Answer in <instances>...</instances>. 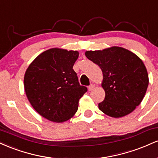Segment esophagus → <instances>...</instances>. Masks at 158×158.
<instances>
[{
  "label": "esophagus",
  "mask_w": 158,
  "mask_h": 158,
  "mask_svg": "<svg viewBox=\"0 0 158 158\" xmlns=\"http://www.w3.org/2000/svg\"><path fill=\"white\" fill-rule=\"evenodd\" d=\"M94 88H95V85H94V84H91L90 85V86H88V90H93L94 89Z\"/></svg>",
  "instance_id": "obj_1"
}]
</instances>
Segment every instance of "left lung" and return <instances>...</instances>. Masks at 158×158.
<instances>
[{"mask_svg":"<svg viewBox=\"0 0 158 158\" xmlns=\"http://www.w3.org/2000/svg\"><path fill=\"white\" fill-rule=\"evenodd\" d=\"M85 56L102 71L106 97L99 103V110L114 118L134 111L142 102L148 85V72L143 61L130 50L117 46L88 50Z\"/></svg>","mask_w":158,"mask_h":158,"instance_id":"1","label":"left lung"}]
</instances>
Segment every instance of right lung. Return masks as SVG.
<instances>
[{"instance_id": "1", "label": "right lung", "mask_w": 158, "mask_h": 158, "mask_svg": "<svg viewBox=\"0 0 158 158\" xmlns=\"http://www.w3.org/2000/svg\"><path fill=\"white\" fill-rule=\"evenodd\" d=\"M77 50L51 48L41 52L24 74L25 93L32 108L41 117L63 123L77 113L80 98L88 90L79 85L74 63Z\"/></svg>"}]
</instances>
